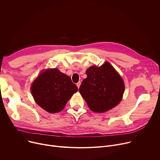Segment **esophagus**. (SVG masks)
<instances>
[{
    "instance_id": "obj_1",
    "label": "esophagus",
    "mask_w": 160,
    "mask_h": 160,
    "mask_svg": "<svg viewBox=\"0 0 160 160\" xmlns=\"http://www.w3.org/2000/svg\"><path fill=\"white\" fill-rule=\"evenodd\" d=\"M80 84H81V82H78L77 83V87L79 88H80Z\"/></svg>"
}]
</instances>
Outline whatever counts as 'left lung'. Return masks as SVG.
Returning <instances> with one entry per match:
<instances>
[{"instance_id": "1", "label": "left lung", "mask_w": 160, "mask_h": 160, "mask_svg": "<svg viewBox=\"0 0 160 160\" xmlns=\"http://www.w3.org/2000/svg\"><path fill=\"white\" fill-rule=\"evenodd\" d=\"M79 91L91 111L102 113L111 110L122 99L124 84L122 78L108 62L86 71Z\"/></svg>"}]
</instances>
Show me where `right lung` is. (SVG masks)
Instances as JSON below:
<instances>
[{
    "instance_id": "add662e5",
    "label": "right lung",
    "mask_w": 160,
    "mask_h": 160,
    "mask_svg": "<svg viewBox=\"0 0 160 160\" xmlns=\"http://www.w3.org/2000/svg\"><path fill=\"white\" fill-rule=\"evenodd\" d=\"M77 91V86L69 76L57 69L42 72L31 87L32 94L36 103L51 113L62 111Z\"/></svg>"
}]
</instances>
